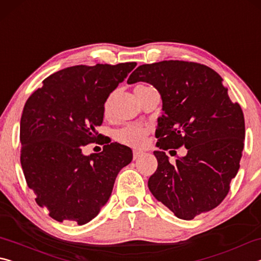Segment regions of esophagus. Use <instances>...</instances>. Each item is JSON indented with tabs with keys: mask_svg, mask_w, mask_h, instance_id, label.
<instances>
[{
	"mask_svg": "<svg viewBox=\"0 0 261 261\" xmlns=\"http://www.w3.org/2000/svg\"><path fill=\"white\" fill-rule=\"evenodd\" d=\"M141 155H143V153L139 152V151H134V160H136V159L140 158Z\"/></svg>",
	"mask_w": 261,
	"mask_h": 261,
	"instance_id": "obj_1",
	"label": "esophagus"
}]
</instances>
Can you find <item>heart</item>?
<instances>
[{"instance_id": "obj_1", "label": "heart", "mask_w": 261, "mask_h": 261, "mask_svg": "<svg viewBox=\"0 0 261 261\" xmlns=\"http://www.w3.org/2000/svg\"><path fill=\"white\" fill-rule=\"evenodd\" d=\"M155 90L152 86L146 85V84H138L135 87V94L137 99L139 101L141 100L143 96L148 93L149 91ZM115 92H112L107 95V98L105 99L103 105H102V113L106 118H109L113 114V106H114V99H115ZM149 134L148 127L139 125V124H129L123 126L122 129L116 131L115 134V138L123 145H126V146L131 147H141L146 141L147 136Z\"/></svg>"}]
</instances>
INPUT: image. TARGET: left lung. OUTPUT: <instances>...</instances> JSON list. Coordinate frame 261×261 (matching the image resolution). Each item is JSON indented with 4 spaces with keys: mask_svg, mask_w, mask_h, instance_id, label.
Segmentation results:
<instances>
[{
    "mask_svg": "<svg viewBox=\"0 0 261 261\" xmlns=\"http://www.w3.org/2000/svg\"><path fill=\"white\" fill-rule=\"evenodd\" d=\"M146 82L160 92L163 114L158 120V168L148 179L154 197L179 219L219 206L240 169L245 123L218 72L188 61L139 65L127 83ZM184 146L188 154L170 164L163 150Z\"/></svg>",
    "mask_w": 261,
    "mask_h": 261,
    "instance_id": "obj_1",
    "label": "left lung"
}]
</instances>
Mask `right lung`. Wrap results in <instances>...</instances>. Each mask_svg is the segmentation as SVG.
Segmentation results:
<instances>
[{
	"mask_svg": "<svg viewBox=\"0 0 261 261\" xmlns=\"http://www.w3.org/2000/svg\"><path fill=\"white\" fill-rule=\"evenodd\" d=\"M136 62L74 65L50 74L31 94L20 118V163L35 201L59 222L79 226L95 218L108 201L115 179L132 151L112 143L84 155L98 141L107 95L124 81Z\"/></svg>",
	"mask_w": 261,
	"mask_h": 261,
	"instance_id": "right-lung-1",
	"label": "right lung"
}]
</instances>
